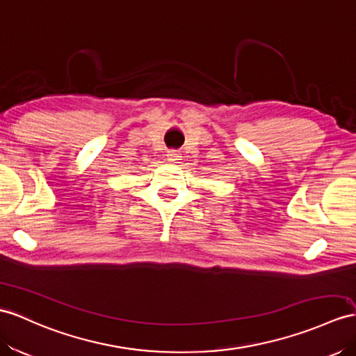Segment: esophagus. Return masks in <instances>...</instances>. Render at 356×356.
Returning <instances> with one entry per match:
<instances>
[{"mask_svg":"<svg viewBox=\"0 0 356 356\" xmlns=\"http://www.w3.org/2000/svg\"><path fill=\"white\" fill-rule=\"evenodd\" d=\"M178 160H181V154H178V151H175V149L168 151V161L178 163Z\"/></svg>","mask_w":356,"mask_h":356,"instance_id":"esophagus-1","label":"esophagus"}]
</instances>
